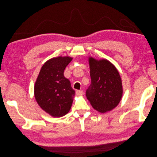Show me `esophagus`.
I'll use <instances>...</instances> for the list:
<instances>
[{
	"label": "esophagus",
	"mask_w": 157,
	"mask_h": 157,
	"mask_svg": "<svg viewBox=\"0 0 157 157\" xmlns=\"http://www.w3.org/2000/svg\"><path fill=\"white\" fill-rule=\"evenodd\" d=\"M76 94L78 96H80V95H82L84 94V92H83V91H81V90H77Z\"/></svg>",
	"instance_id": "34e87169"
}]
</instances>
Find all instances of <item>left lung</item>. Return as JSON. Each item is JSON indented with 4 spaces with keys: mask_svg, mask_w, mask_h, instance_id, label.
<instances>
[{
    "mask_svg": "<svg viewBox=\"0 0 157 157\" xmlns=\"http://www.w3.org/2000/svg\"><path fill=\"white\" fill-rule=\"evenodd\" d=\"M91 85L86 96L93 107L104 113L113 110L121 100L123 87L120 75L115 66L105 59H89Z\"/></svg>",
    "mask_w": 157,
    "mask_h": 157,
    "instance_id": "left-lung-1",
    "label": "left lung"
}]
</instances>
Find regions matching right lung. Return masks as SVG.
I'll list each match as a JSON object with an SVG mask.
<instances>
[{
    "mask_svg": "<svg viewBox=\"0 0 157 157\" xmlns=\"http://www.w3.org/2000/svg\"><path fill=\"white\" fill-rule=\"evenodd\" d=\"M70 57L52 58L44 63L34 86V96L40 107L54 117H62L71 109L75 93L64 71Z\"/></svg>",
    "mask_w": 157,
    "mask_h": 157,
    "instance_id": "obj_1",
    "label": "right lung"
}]
</instances>
